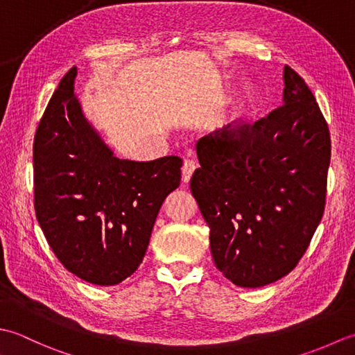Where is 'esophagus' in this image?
Masks as SVG:
<instances>
[{"label":"esophagus","instance_id":"34e87169","mask_svg":"<svg viewBox=\"0 0 355 355\" xmlns=\"http://www.w3.org/2000/svg\"><path fill=\"white\" fill-rule=\"evenodd\" d=\"M196 168H198L196 162L191 161V159H187V161L182 165V182L184 184L190 182L193 173H194V170H196Z\"/></svg>","mask_w":355,"mask_h":355}]
</instances>
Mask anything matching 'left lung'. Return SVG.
Listing matches in <instances>:
<instances>
[{
    "label": "left lung",
    "mask_w": 355,
    "mask_h": 355,
    "mask_svg": "<svg viewBox=\"0 0 355 355\" xmlns=\"http://www.w3.org/2000/svg\"><path fill=\"white\" fill-rule=\"evenodd\" d=\"M284 105L198 141L190 188L209 228L216 268L242 288L299 263L322 220L331 136L313 92L285 66Z\"/></svg>",
    "instance_id": "8db88e82"
}]
</instances>
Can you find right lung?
Masks as SVG:
<instances>
[{"label": "right lung", "mask_w": 355, "mask_h": 355, "mask_svg": "<svg viewBox=\"0 0 355 355\" xmlns=\"http://www.w3.org/2000/svg\"><path fill=\"white\" fill-rule=\"evenodd\" d=\"M76 67L61 79L33 141V204L64 268L89 284L118 285L141 265L182 159L113 156L75 96Z\"/></svg>", "instance_id": "obj_1"}]
</instances>
